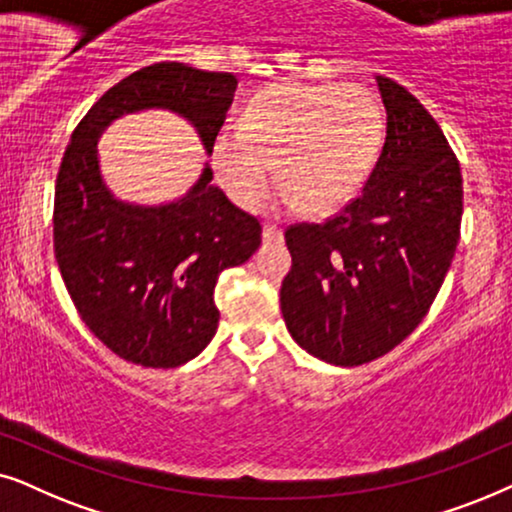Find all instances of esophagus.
Segmentation results:
<instances>
[{
  "label": "esophagus",
  "instance_id": "1",
  "mask_svg": "<svg viewBox=\"0 0 512 512\" xmlns=\"http://www.w3.org/2000/svg\"><path fill=\"white\" fill-rule=\"evenodd\" d=\"M262 238H264V243H281L283 241V231L278 227H271V224H264Z\"/></svg>",
  "mask_w": 512,
  "mask_h": 512
}]
</instances>
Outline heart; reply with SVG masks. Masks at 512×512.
Instances as JSON below:
<instances>
[{"mask_svg": "<svg viewBox=\"0 0 512 512\" xmlns=\"http://www.w3.org/2000/svg\"><path fill=\"white\" fill-rule=\"evenodd\" d=\"M384 109L370 91L339 84L271 86L250 100L241 126L213 140L217 182L238 206H250L271 175L269 210L323 215L360 192L384 142Z\"/></svg>", "mask_w": 512, "mask_h": 512, "instance_id": "1", "label": "heart"}]
</instances>
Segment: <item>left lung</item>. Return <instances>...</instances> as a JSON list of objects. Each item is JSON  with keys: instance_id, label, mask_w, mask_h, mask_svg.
<instances>
[{"instance_id": "left-lung-1", "label": "left lung", "mask_w": 512, "mask_h": 512, "mask_svg": "<svg viewBox=\"0 0 512 512\" xmlns=\"http://www.w3.org/2000/svg\"><path fill=\"white\" fill-rule=\"evenodd\" d=\"M374 79L386 140L363 194L325 224L285 231V325L306 353L339 367L370 363L412 335L445 281L463 213L445 133L398 81Z\"/></svg>"}]
</instances>
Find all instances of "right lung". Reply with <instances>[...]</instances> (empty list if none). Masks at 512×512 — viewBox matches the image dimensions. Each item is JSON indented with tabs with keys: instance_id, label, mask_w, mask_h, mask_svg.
I'll use <instances>...</instances> for the list:
<instances>
[{
	"instance_id": "add662e5",
	"label": "right lung",
	"mask_w": 512,
	"mask_h": 512,
	"mask_svg": "<svg viewBox=\"0 0 512 512\" xmlns=\"http://www.w3.org/2000/svg\"><path fill=\"white\" fill-rule=\"evenodd\" d=\"M238 79L185 63H156L112 86L74 128L56 180L53 248L65 288L88 330L142 367H177L217 332L215 285L262 243L206 163L173 201L133 203L107 187L98 142L126 114L166 109L194 126L206 154L234 102Z\"/></svg>"
}]
</instances>
